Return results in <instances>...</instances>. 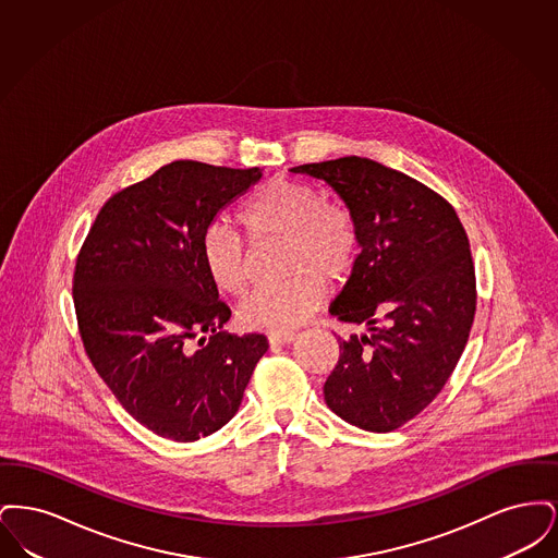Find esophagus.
<instances>
[{
	"label": "esophagus",
	"instance_id": "obj_1",
	"mask_svg": "<svg viewBox=\"0 0 558 558\" xmlns=\"http://www.w3.org/2000/svg\"><path fill=\"white\" fill-rule=\"evenodd\" d=\"M294 339H296L294 332H274L267 337L269 345H291Z\"/></svg>",
	"mask_w": 558,
	"mask_h": 558
}]
</instances>
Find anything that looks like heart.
Here are the masks:
<instances>
[{"mask_svg": "<svg viewBox=\"0 0 558 558\" xmlns=\"http://www.w3.org/2000/svg\"><path fill=\"white\" fill-rule=\"evenodd\" d=\"M240 221L255 242L287 240L291 278L276 287H259L239 305L240 324L248 330L287 332L318 310L326 283L343 282L360 255V232L343 205L324 203L316 187L269 180L259 187ZM203 259L221 291L239 294L248 282V251L239 232L211 223L203 236Z\"/></svg>", "mask_w": 558, "mask_h": 558, "instance_id": "b5f03b06", "label": "heart"}]
</instances>
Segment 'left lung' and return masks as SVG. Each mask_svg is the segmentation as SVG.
I'll list each match as a JSON object with an SVG mask.
<instances>
[{
  "label": "left lung",
  "mask_w": 558,
  "mask_h": 558,
  "mask_svg": "<svg viewBox=\"0 0 558 558\" xmlns=\"http://www.w3.org/2000/svg\"><path fill=\"white\" fill-rule=\"evenodd\" d=\"M322 180L353 215L360 248L335 318L366 326L339 339L328 408L372 433L396 430L437 398L475 318V267L450 203L405 173L362 157L292 167Z\"/></svg>",
  "instance_id": "obj_1"
}]
</instances>
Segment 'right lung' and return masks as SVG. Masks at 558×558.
Segmentation results:
<instances>
[{
  "label": "right lung",
  "mask_w": 558,
  "mask_h": 558,
  "mask_svg": "<svg viewBox=\"0 0 558 558\" xmlns=\"http://www.w3.org/2000/svg\"><path fill=\"white\" fill-rule=\"evenodd\" d=\"M262 175L169 162L114 194L81 248L85 351L121 405L165 439L196 441L230 423L267 351L264 335L221 330L230 307L203 259L205 230Z\"/></svg>",
  "instance_id": "obj_1"
}]
</instances>
